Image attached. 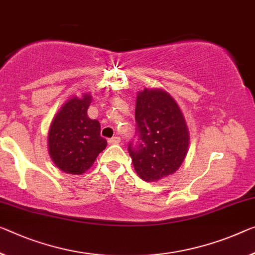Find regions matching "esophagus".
<instances>
[{
    "instance_id": "esophagus-1",
    "label": "esophagus",
    "mask_w": 255,
    "mask_h": 255,
    "mask_svg": "<svg viewBox=\"0 0 255 255\" xmlns=\"http://www.w3.org/2000/svg\"><path fill=\"white\" fill-rule=\"evenodd\" d=\"M120 142H121L120 136H113V138L108 140V143H111V144H119Z\"/></svg>"
}]
</instances>
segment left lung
<instances>
[{"mask_svg":"<svg viewBox=\"0 0 255 255\" xmlns=\"http://www.w3.org/2000/svg\"><path fill=\"white\" fill-rule=\"evenodd\" d=\"M138 140L128 144L133 166L147 182L173 174L185 160L189 147V131L185 117L165 90L147 89L138 92L135 101Z\"/></svg>","mask_w":255,"mask_h":255,"instance_id":"8db88e82","label":"left lung"}]
</instances>
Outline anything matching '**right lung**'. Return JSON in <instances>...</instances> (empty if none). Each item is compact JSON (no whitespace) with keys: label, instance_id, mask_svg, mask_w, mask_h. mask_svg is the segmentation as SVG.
Segmentation results:
<instances>
[{"label":"right lung","instance_id":"obj_1","mask_svg":"<svg viewBox=\"0 0 255 255\" xmlns=\"http://www.w3.org/2000/svg\"><path fill=\"white\" fill-rule=\"evenodd\" d=\"M90 93L74 96L62 105L48 133L49 154L58 168L68 174H82L93 165L107 147L100 136V123L88 116Z\"/></svg>","mask_w":255,"mask_h":255}]
</instances>
